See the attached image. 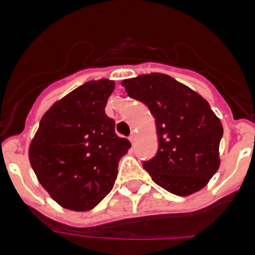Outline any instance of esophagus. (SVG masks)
Returning a JSON list of instances; mask_svg holds the SVG:
<instances>
[{
    "mask_svg": "<svg viewBox=\"0 0 255 255\" xmlns=\"http://www.w3.org/2000/svg\"><path fill=\"white\" fill-rule=\"evenodd\" d=\"M129 139H130V141H131V143H134L135 139H136V134H135V131H131V134H130Z\"/></svg>",
    "mask_w": 255,
    "mask_h": 255,
    "instance_id": "1",
    "label": "esophagus"
}]
</instances>
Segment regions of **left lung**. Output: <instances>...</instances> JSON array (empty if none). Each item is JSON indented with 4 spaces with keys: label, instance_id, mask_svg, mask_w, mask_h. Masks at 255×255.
Returning a JSON list of instances; mask_svg holds the SVG:
<instances>
[{
    "label": "left lung",
    "instance_id": "left-lung-1",
    "mask_svg": "<svg viewBox=\"0 0 255 255\" xmlns=\"http://www.w3.org/2000/svg\"><path fill=\"white\" fill-rule=\"evenodd\" d=\"M155 119L158 150L143 167L161 188L180 197L203 189L220 167L224 128L203 97L161 73L121 82Z\"/></svg>",
    "mask_w": 255,
    "mask_h": 255
}]
</instances>
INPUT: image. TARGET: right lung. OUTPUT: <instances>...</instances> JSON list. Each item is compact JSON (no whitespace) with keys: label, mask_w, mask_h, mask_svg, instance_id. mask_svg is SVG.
<instances>
[{"label":"right lung","mask_w":255,"mask_h":255,"mask_svg":"<svg viewBox=\"0 0 255 255\" xmlns=\"http://www.w3.org/2000/svg\"><path fill=\"white\" fill-rule=\"evenodd\" d=\"M115 89L110 79L91 80L51 106L29 145V162L56 203L91 211L112 190L119 161L131 144L117 136L106 115Z\"/></svg>","instance_id":"add662e5"}]
</instances>
